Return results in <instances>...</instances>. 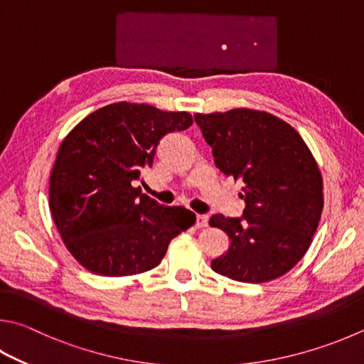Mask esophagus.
Wrapping results in <instances>:
<instances>
[{"instance_id":"esophagus-1","label":"esophagus","mask_w":364,"mask_h":364,"mask_svg":"<svg viewBox=\"0 0 364 364\" xmlns=\"http://www.w3.org/2000/svg\"><path fill=\"white\" fill-rule=\"evenodd\" d=\"M208 216L207 215H197L196 216V228H207Z\"/></svg>"}]
</instances>
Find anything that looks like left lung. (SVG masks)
<instances>
[{"label": "left lung", "mask_w": 364, "mask_h": 364, "mask_svg": "<svg viewBox=\"0 0 364 364\" xmlns=\"http://www.w3.org/2000/svg\"><path fill=\"white\" fill-rule=\"evenodd\" d=\"M216 167L243 183V218L213 215L229 248L211 269L237 282L266 283L307 253L323 210V178L302 136L266 111L234 108L194 116Z\"/></svg>", "instance_id": "obj_1"}]
</instances>
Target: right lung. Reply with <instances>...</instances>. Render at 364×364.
I'll list each match as a JSON object with an SVG mask.
<instances>
[{
  "label": "right lung",
  "mask_w": 364,
  "mask_h": 364,
  "mask_svg": "<svg viewBox=\"0 0 364 364\" xmlns=\"http://www.w3.org/2000/svg\"><path fill=\"white\" fill-rule=\"evenodd\" d=\"M193 122L186 111L117 102L85 116L63 138L49 207L65 247L84 269L103 277L146 272L196 223L191 210L162 207L134 186L162 138Z\"/></svg>",
  "instance_id": "obj_1"
}]
</instances>
